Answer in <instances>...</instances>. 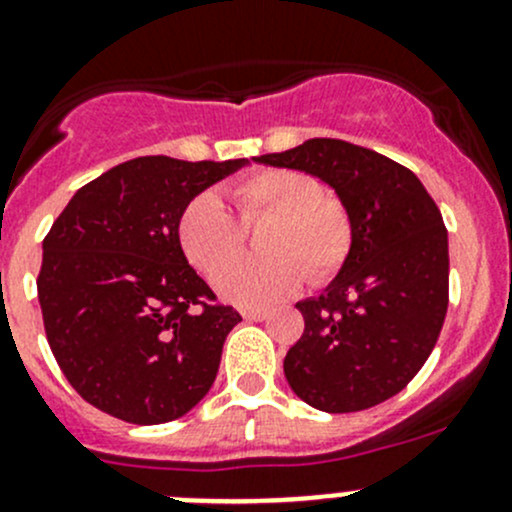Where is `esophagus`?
Wrapping results in <instances>:
<instances>
[{
  "instance_id": "1",
  "label": "esophagus",
  "mask_w": 512,
  "mask_h": 512,
  "mask_svg": "<svg viewBox=\"0 0 512 512\" xmlns=\"http://www.w3.org/2000/svg\"><path fill=\"white\" fill-rule=\"evenodd\" d=\"M242 319H247V322H265L267 317H270V312L267 309H240Z\"/></svg>"
}]
</instances>
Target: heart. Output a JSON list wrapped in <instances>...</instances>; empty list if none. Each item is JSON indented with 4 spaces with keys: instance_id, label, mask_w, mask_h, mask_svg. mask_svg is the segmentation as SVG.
I'll return each instance as SVG.
<instances>
[{
    "instance_id": "heart-1",
    "label": "heart",
    "mask_w": 512,
    "mask_h": 512,
    "mask_svg": "<svg viewBox=\"0 0 512 512\" xmlns=\"http://www.w3.org/2000/svg\"><path fill=\"white\" fill-rule=\"evenodd\" d=\"M242 223L270 218L260 235L262 257L226 265L240 252L242 232L215 195L190 200L178 218V245L185 260L237 307H270L294 294L304 275L327 282L344 265L352 247V223L337 198L322 195V185L307 173L267 168L230 188Z\"/></svg>"
}]
</instances>
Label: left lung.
<instances>
[{
	"mask_svg": "<svg viewBox=\"0 0 512 512\" xmlns=\"http://www.w3.org/2000/svg\"><path fill=\"white\" fill-rule=\"evenodd\" d=\"M252 160L322 180L352 223L342 270L319 297L297 302L304 334L285 356L287 384L327 414L391 399L426 364L446 319L441 210L409 168L337 138Z\"/></svg>",
	"mask_w": 512,
	"mask_h": 512,
	"instance_id": "obj_1",
	"label": "left lung"
}]
</instances>
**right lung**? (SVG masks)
Here are the masks:
<instances>
[{"instance_id":"obj_1","label":"right lung","mask_w":512,"mask_h":512,"mask_svg":"<svg viewBox=\"0 0 512 512\" xmlns=\"http://www.w3.org/2000/svg\"><path fill=\"white\" fill-rule=\"evenodd\" d=\"M245 165L126 160L76 190L51 225L36 282L46 339L91 406L153 426L205 399L242 317L208 304L215 294L180 250L178 218Z\"/></svg>"}]
</instances>
